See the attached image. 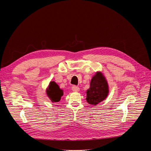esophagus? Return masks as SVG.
Wrapping results in <instances>:
<instances>
[{
	"label": "esophagus",
	"mask_w": 151,
	"mask_h": 151,
	"mask_svg": "<svg viewBox=\"0 0 151 151\" xmlns=\"http://www.w3.org/2000/svg\"><path fill=\"white\" fill-rule=\"evenodd\" d=\"M71 89L73 90V91L74 92H79L80 91V88L78 86H73L72 88H71Z\"/></svg>",
	"instance_id": "esophagus-1"
}]
</instances>
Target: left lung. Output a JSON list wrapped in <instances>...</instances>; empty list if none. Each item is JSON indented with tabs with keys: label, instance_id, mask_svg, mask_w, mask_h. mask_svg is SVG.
I'll return each mask as SVG.
<instances>
[{
	"label": "left lung",
	"instance_id": "8db88e82",
	"mask_svg": "<svg viewBox=\"0 0 151 151\" xmlns=\"http://www.w3.org/2000/svg\"><path fill=\"white\" fill-rule=\"evenodd\" d=\"M109 86L106 78L101 71H97L92 78L90 88L86 92V100L91 105H97L106 99Z\"/></svg>",
	"mask_w": 151,
	"mask_h": 151
}]
</instances>
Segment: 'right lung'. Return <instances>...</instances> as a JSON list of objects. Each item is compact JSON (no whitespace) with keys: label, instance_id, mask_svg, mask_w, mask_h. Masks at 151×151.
<instances>
[{"label":"right lung","instance_id":"1","mask_svg":"<svg viewBox=\"0 0 151 151\" xmlns=\"http://www.w3.org/2000/svg\"><path fill=\"white\" fill-rule=\"evenodd\" d=\"M46 92L47 96L52 103L59 102L61 99V97L63 95V90L60 89L58 84L54 81H51L50 83Z\"/></svg>","mask_w":151,"mask_h":151}]
</instances>
